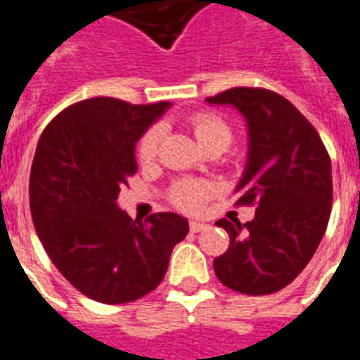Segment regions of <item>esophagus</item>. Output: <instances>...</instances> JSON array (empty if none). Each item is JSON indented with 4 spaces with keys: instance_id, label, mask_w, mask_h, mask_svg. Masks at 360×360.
<instances>
[{
    "instance_id": "34e87169",
    "label": "esophagus",
    "mask_w": 360,
    "mask_h": 360,
    "mask_svg": "<svg viewBox=\"0 0 360 360\" xmlns=\"http://www.w3.org/2000/svg\"><path fill=\"white\" fill-rule=\"evenodd\" d=\"M207 228H209V224H205V222H199V220H191L190 222L191 232H203Z\"/></svg>"
}]
</instances>
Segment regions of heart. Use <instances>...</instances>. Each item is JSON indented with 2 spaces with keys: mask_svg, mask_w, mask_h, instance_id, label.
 Segmentation results:
<instances>
[{
  "mask_svg": "<svg viewBox=\"0 0 360 360\" xmlns=\"http://www.w3.org/2000/svg\"><path fill=\"white\" fill-rule=\"evenodd\" d=\"M191 130L205 151H226L234 140V132L226 120L219 117L217 112H198L190 120ZM162 128L151 126L148 132L141 136L138 143V159L143 165L155 161L161 146ZM214 193V186L199 180H180L172 186L169 199L172 205L186 212H195L205 205L209 198Z\"/></svg>",
  "mask_w": 360,
  "mask_h": 360,
  "instance_id": "1",
  "label": "heart"
}]
</instances>
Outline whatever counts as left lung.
I'll return each mask as SVG.
<instances>
[{
	"instance_id": "8db88e82",
	"label": "left lung",
	"mask_w": 360,
	"mask_h": 360,
	"mask_svg": "<svg viewBox=\"0 0 360 360\" xmlns=\"http://www.w3.org/2000/svg\"><path fill=\"white\" fill-rule=\"evenodd\" d=\"M207 103L232 105L248 122V165L236 190L238 205H257L245 224L217 220L230 248L214 259V274L230 290L269 295L299 276L326 232L330 155L314 126L276 91L232 88Z\"/></svg>"
}]
</instances>
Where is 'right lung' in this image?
Instances as JSON below:
<instances>
[{
	"label": "right lung",
	"instance_id": "add662e5",
	"mask_svg": "<svg viewBox=\"0 0 360 360\" xmlns=\"http://www.w3.org/2000/svg\"><path fill=\"white\" fill-rule=\"evenodd\" d=\"M169 107L90 97L59 112L38 141L30 170L38 238L63 276L99 303H130L153 291L190 230L174 212L141 222L117 205L138 170L136 141Z\"/></svg>",
	"mask_w": 360,
	"mask_h": 360
}]
</instances>
